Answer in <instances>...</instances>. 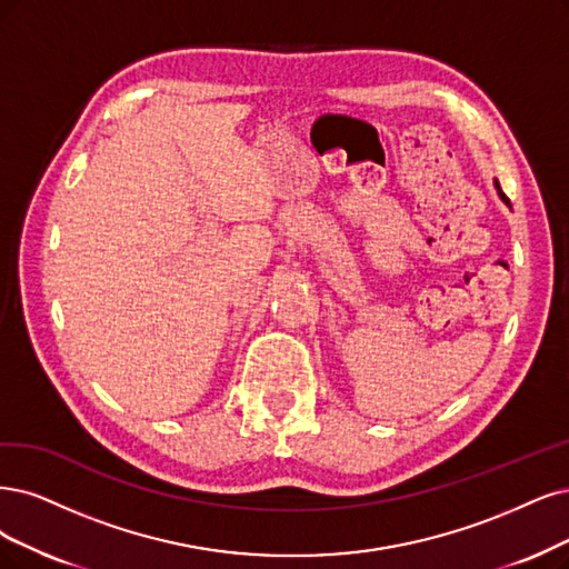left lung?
Returning <instances> with one entry per match:
<instances>
[{"instance_id":"obj_1","label":"left lung","mask_w":569,"mask_h":569,"mask_svg":"<svg viewBox=\"0 0 569 569\" xmlns=\"http://www.w3.org/2000/svg\"><path fill=\"white\" fill-rule=\"evenodd\" d=\"M495 187H497V192H499V197H501V199H503V201H507V203H509V206H511V201H509V197H507V194H503V192H501V187H499V182H497V180H495Z\"/></svg>"}]
</instances>
